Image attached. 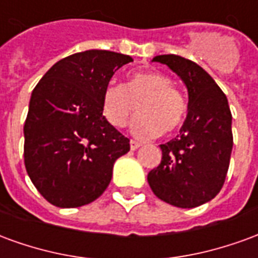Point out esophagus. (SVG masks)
Instances as JSON below:
<instances>
[{"instance_id": "esophagus-1", "label": "esophagus", "mask_w": 258, "mask_h": 258, "mask_svg": "<svg viewBox=\"0 0 258 258\" xmlns=\"http://www.w3.org/2000/svg\"><path fill=\"white\" fill-rule=\"evenodd\" d=\"M140 146L141 144H138V142H135V141H130V148H131V151H137Z\"/></svg>"}]
</instances>
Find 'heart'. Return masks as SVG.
I'll use <instances>...</instances> for the list:
<instances>
[{"instance_id": "1", "label": "heart", "mask_w": 258, "mask_h": 258, "mask_svg": "<svg viewBox=\"0 0 258 258\" xmlns=\"http://www.w3.org/2000/svg\"><path fill=\"white\" fill-rule=\"evenodd\" d=\"M137 105L138 116L131 121V133L149 140L160 133L170 134L186 116V101L171 79L159 72H140L127 84L110 83L102 94V114L114 128H123Z\"/></svg>"}]
</instances>
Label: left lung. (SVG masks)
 <instances>
[{"label": "left lung", "instance_id": "1", "mask_svg": "<svg viewBox=\"0 0 258 258\" xmlns=\"http://www.w3.org/2000/svg\"><path fill=\"white\" fill-rule=\"evenodd\" d=\"M188 90V114L179 134L160 145L162 162L148 174L153 194L163 202L192 209L221 190L232 152V114L221 88L206 70L178 55H159Z\"/></svg>", "mask_w": 258, "mask_h": 258}]
</instances>
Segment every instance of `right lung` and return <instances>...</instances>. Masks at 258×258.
Wrapping results in <instances>:
<instances>
[{"label":"right lung","instance_id":"obj_1","mask_svg":"<svg viewBox=\"0 0 258 258\" xmlns=\"http://www.w3.org/2000/svg\"><path fill=\"white\" fill-rule=\"evenodd\" d=\"M133 58L90 49L60 59L31 92L25 123V166L37 190L56 207L101 196L130 140L107 123L101 102L113 74Z\"/></svg>","mask_w":258,"mask_h":258}]
</instances>
